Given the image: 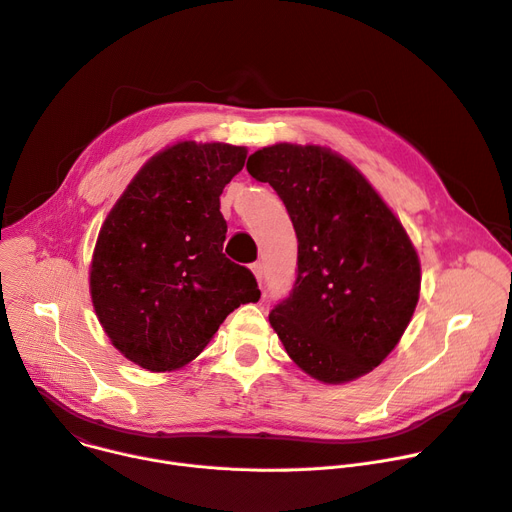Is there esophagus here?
<instances>
[{
	"mask_svg": "<svg viewBox=\"0 0 512 512\" xmlns=\"http://www.w3.org/2000/svg\"><path fill=\"white\" fill-rule=\"evenodd\" d=\"M251 271H253V275L257 277V284H259V288H261V286H263V263H261V261L251 263Z\"/></svg>",
	"mask_w": 512,
	"mask_h": 512,
	"instance_id": "34e87169",
	"label": "esophagus"
}]
</instances>
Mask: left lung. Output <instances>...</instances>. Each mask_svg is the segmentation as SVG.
<instances>
[{
	"label": "left lung",
	"instance_id": "8db88e82",
	"mask_svg": "<svg viewBox=\"0 0 512 512\" xmlns=\"http://www.w3.org/2000/svg\"><path fill=\"white\" fill-rule=\"evenodd\" d=\"M247 171L282 198L298 239L294 290L269 312L294 363L324 384L380 365L406 331L421 263L404 226L341 155L280 143Z\"/></svg>",
	"mask_w": 512,
	"mask_h": 512
}]
</instances>
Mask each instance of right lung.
Wrapping results in <instances>:
<instances>
[{"instance_id": "obj_1", "label": "right lung", "mask_w": 512, "mask_h": 512, "mask_svg": "<svg viewBox=\"0 0 512 512\" xmlns=\"http://www.w3.org/2000/svg\"><path fill=\"white\" fill-rule=\"evenodd\" d=\"M245 147L183 141L134 175L102 224L89 292L112 345L149 371L196 359L222 320L257 302L255 275L222 253L220 194Z\"/></svg>"}]
</instances>
